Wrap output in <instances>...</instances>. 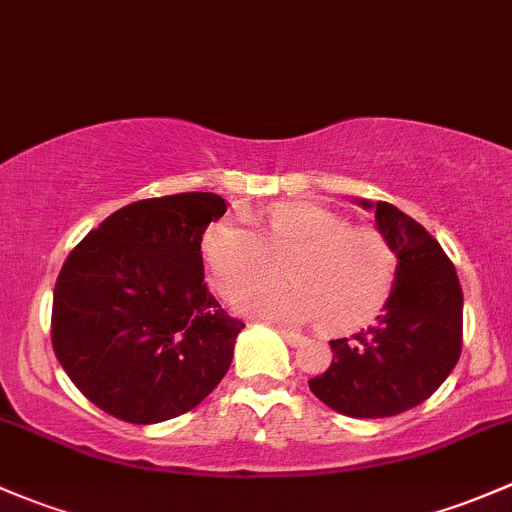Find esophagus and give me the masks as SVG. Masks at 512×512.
<instances>
[{
  "mask_svg": "<svg viewBox=\"0 0 512 512\" xmlns=\"http://www.w3.org/2000/svg\"><path fill=\"white\" fill-rule=\"evenodd\" d=\"M278 333H281L283 340H286L291 347H298V345H303V342H305V337L300 335V333H293V330H283L281 328V330H278Z\"/></svg>",
  "mask_w": 512,
  "mask_h": 512,
  "instance_id": "1",
  "label": "esophagus"
}]
</instances>
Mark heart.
Masks as SVG:
<instances>
[{
	"instance_id": "1",
	"label": "heart",
	"mask_w": 512,
	"mask_h": 512,
	"mask_svg": "<svg viewBox=\"0 0 512 512\" xmlns=\"http://www.w3.org/2000/svg\"><path fill=\"white\" fill-rule=\"evenodd\" d=\"M204 251L214 286L226 298L289 266L291 287L252 289L236 300L246 315L273 323L323 315L325 328H355L382 305L392 278V251L382 234L310 202L273 207L263 217V236L246 221H221Z\"/></svg>"
}]
</instances>
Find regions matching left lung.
I'll return each mask as SVG.
<instances>
[{
    "mask_svg": "<svg viewBox=\"0 0 512 512\" xmlns=\"http://www.w3.org/2000/svg\"><path fill=\"white\" fill-rule=\"evenodd\" d=\"M397 256L392 293L367 330L330 340L333 362L310 392L335 412L384 419L429 399L456 367L463 340V291L439 241L389 202H367Z\"/></svg>",
    "mask_w": 512,
    "mask_h": 512,
    "instance_id": "obj_1",
    "label": "left lung"
}]
</instances>
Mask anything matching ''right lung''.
<instances>
[{
    "mask_svg": "<svg viewBox=\"0 0 512 512\" xmlns=\"http://www.w3.org/2000/svg\"><path fill=\"white\" fill-rule=\"evenodd\" d=\"M224 212L212 192L140 199L68 254L51 342L105 414L130 424L175 419L224 379L244 323L209 293L202 261L204 231Z\"/></svg>",
    "mask_w": 512,
    "mask_h": 512,
    "instance_id": "right-lung-1",
    "label": "right lung"
}]
</instances>
